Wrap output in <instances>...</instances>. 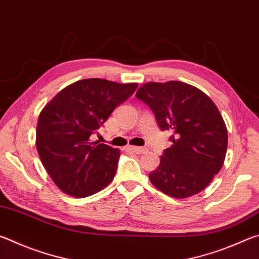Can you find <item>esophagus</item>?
<instances>
[{
	"label": "esophagus",
	"instance_id": "esophagus-1",
	"mask_svg": "<svg viewBox=\"0 0 259 259\" xmlns=\"http://www.w3.org/2000/svg\"><path fill=\"white\" fill-rule=\"evenodd\" d=\"M128 150L136 153V154H142L145 152V147H138V146H128Z\"/></svg>",
	"mask_w": 259,
	"mask_h": 259
}]
</instances>
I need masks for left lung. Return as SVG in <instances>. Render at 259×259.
Returning a JSON list of instances; mask_svg holds the SVG:
<instances>
[{
  "instance_id": "obj_1",
  "label": "left lung",
  "mask_w": 259,
  "mask_h": 259,
  "mask_svg": "<svg viewBox=\"0 0 259 259\" xmlns=\"http://www.w3.org/2000/svg\"><path fill=\"white\" fill-rule=\"evenodd\" d=\"M136 97L148 105L172 145L150 172L157 190L176 199L203 191L219 172L227 151V129L221 112L203 91L181 81L147 82Z\"/></svg>"
}]
</instances>
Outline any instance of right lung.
<instances>
[{
    "label": "right lung",
    "instance_id": "right-lung-1",
    "mask_svg": "<svg viewBox=\"0 0 259 259\" xmlns=\"http://www.w3.org/2000/svg\"><path fill=\"white\" fill-rule=\"evenodd\" d=\"M137 87L84 78L64 88L43 107L35 144L43 166L61 192L87 198L113 181L120 150L93 142L90 136Z\"/></svg>",
    "mask_w": 259,
    "mask_h": 259
}]
</instances>
